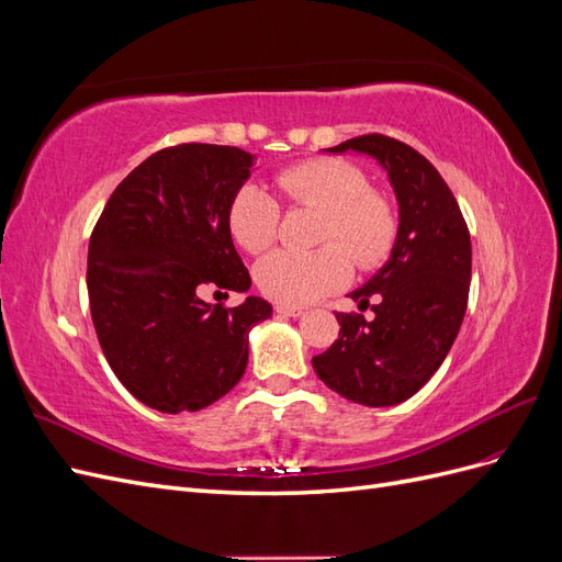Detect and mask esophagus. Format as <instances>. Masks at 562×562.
Returning <instances> with one entry per match:
<instances>
[{
    "mask_svg": "<svg viewBox=\"0 0 562 562\" xmlns=\"http://www.w3.org/2000/svg\"><path fill=\"white\" fill-rule=\"evenodd\" d=\"M274 312H277L279 316H293V318H297V316L304 314L302 307H288V304H277Z\"/></svg>",
    "mask_w": 562,
    "mask_h": 562,
    "instance_id": "34e87169",
    "label": "esophagus"
}]
</instances>
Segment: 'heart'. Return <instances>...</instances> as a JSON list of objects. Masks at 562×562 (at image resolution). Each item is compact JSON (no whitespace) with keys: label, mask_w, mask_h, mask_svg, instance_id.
I'll use <instances>...</instances> for the list:
<instances>
[{"label":"heart","mask_w":562,"mask_h":562,"mask_svg":"<svg viewBox=\"0 0 562 562\" xmlns=\"http://www.w3.org/2000/svg\"><path fill=\"white\" fill-rule=\"evenodd\" d=\"M279 190L295 209L323 213L318 244L310 252L277 250L255 269L260 291L279 304H310L359 269L380 267L394 248L398 220L391 201L370 190L359 166L337 157H318L285 166L277 176ZM281 209L277 199L258 184H244L229 206V232L248 252H262L277 241Z\"/></svg>","instance_id":"b5f03b06"}]
</instances>
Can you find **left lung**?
<instances>
[{
	"instance_id": "8db88e82",
	"label": "left lung",
	"mask_w": 562,
	"mask_h": 562,
	"mask_svg": "<svg viewBox=\"0 0 562 562\" xmlns=\"http://www.w3.org/2000/svg\"><path fill=\"white\" fill-rule=\"evenodd\" d=\"M347 149L384 166L398 199V234L389 262L349 293L375 318L337 312L339 337L312 366L339 396L384 407L417 394L446 361L469 302L471 239L450 187L417 149L380 133L328 147Z\"/></svg>"
}]
</instances>
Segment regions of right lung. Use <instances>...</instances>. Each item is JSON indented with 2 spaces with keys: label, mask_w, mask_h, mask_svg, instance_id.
I'll list each match as a JSON object with an SVG mask.
<instances>
[{
  "label": "right lung",
  "mask_w": 562,
  "mask_h": 562,
  "mask_svg": "<svg viewBox=\"0 0 562 562\" xmlns=\"http://www.w3.org/2000/svg\"><path fill=\"white\" fill-rule=\"evenodd\" d=\"M252 155L229 145L159 149L116 184L89 244V302L114 375L159 413L209 407L244 378L248 333L271 316L246 293L250 274L232 244L229 206Z\"/></svg>",
  "instance_id": "right-lung-1"
}]
</instances>
